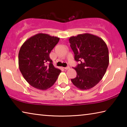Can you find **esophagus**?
<instances>
[{"mask_svg":"<svg viewBox=\"0 0 127 127\" xmlns=\"http://www.w3.org/2000/svg\"><path fill=\"white\" fill-rule=\"evenodd\" d=\"M64 69H66V70H67V69H69L70 68H69V66H66V67H64Z\"/></svg>","mask_w":127,"mask_h":127,"instance_id":"34e87169","label":"esophagus"}]
</instances>
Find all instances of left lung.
Listing matches in <instances>:
<instances>
[{
    "label": "left lung",
    "mask_w": 127,
    "mask_h": 127,
    "mask_svg": "<svg viewBox=\"0 0 127 127\" xmlns=\"http://www.w3.org/2000/svg\"><path fill=\"white\" fill-rule=\"evenodd\" d=\"M75 61L76 78L73 84L80 90H89L101 80L109 63V50L101 38L90 33L79 34L69 39Z\"/></svg>",
    "instance_id": "1"
}]
</instances>
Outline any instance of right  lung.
I'll use <instances>...</instances> for the list:
<instances>
[{
	"label": "right lung",
	"mask_w": 127,
	"mask_h": 127,
	"mask_svg": "<svg viewBox=\"0 0 127 127\" xmlns=\"http://www.w3.org/2000/svg\"><path fill=\"white\" fill-rule=\"evenodd\" d=\"M59 38L37 33L27 39L18 53L19 68L24 78L37 89L45 90L54 84L61 72L53 64L49 54Z\"/></svg>",
	"instance_id": "1"
}]
</instances>
